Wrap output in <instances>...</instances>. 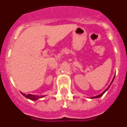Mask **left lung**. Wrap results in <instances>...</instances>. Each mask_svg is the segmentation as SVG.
Here are the masks:
<instances>
[{
  "instance_id": "1",
  "label": "left lung",
  "mask_w": 127,
  "mask_h": 127,
  "mask_svg": "<svg viewBox=\"0 0 127 127\" xmlns=\"http://www.w3.org/2000/svg\"><path fill=\"white\" fill-rule=\"evenodd\" d=\"M114 77H115V75H114V77H113V80H112V81H111V84H110V85H109V86H108V87H107V88H106V89H105V90H104V92H103L101 94H100V95H97V96H95V97H91L90 98H99V97H102V95H104V94H105V92H107V91L108 90V89H109V88L110 86H111V85L112 83H113V81H114Z\"/></svg>"
}]
</instances>
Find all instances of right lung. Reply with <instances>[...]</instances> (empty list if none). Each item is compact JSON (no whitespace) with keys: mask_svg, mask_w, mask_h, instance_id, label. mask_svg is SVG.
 Listing matches in <instances>:
<instances>
[{"mask_svg":"<svg viewBox=\"0 0 127 127\" xmlns=\"http://www.w3.org/2000/svg\"><path fill=\"white\" fill-rule=\"evenodd\" d=\"M21 94L25 97L26 98H28V99H30L31 100H37L38 99H40L41 98H43V97H46V95H32V94H23V92H21Z\"/></svg>","mask_w":127,"mask_h":127,"instance_id":"1","label":"right lung"}]
</instances>
